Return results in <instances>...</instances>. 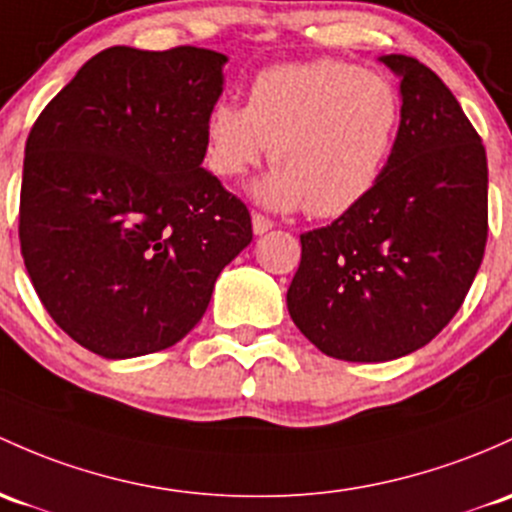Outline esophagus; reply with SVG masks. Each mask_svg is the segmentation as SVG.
I'll return each mask as SVG.
<instances>
[{
  "label": "esophagus",
  "mask_w": 512,
  "mask_h": 512,
  "mask_svg": "<svg viewBox=\"0 0 512 512\" xmlns=\"http://www.w3.org/2000/svg\"><path fill=\"white\" fill-rule=\"evenodd\" d=\"M251 227H254V234L256 236H261V234L271 232L273 222L268 217H263V214H254V217H251Z\"/></svg>",
  "instance_id": "esophagus-1"
}]
</instances>
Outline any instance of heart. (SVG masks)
Instances as JSON below:
<instances>
[{
	"mask_svg": "<svg viewBox=\"0 0 512 512\" xmlns=\"http://www.w3.org/2000/svg\"><path fill=\"white\" fill-rule=\"evenodd\" d=\"M403 97L386 75L322 58L261 70L246 107L214 102L205 119V166L236 180L268 156L251 185L261 207L339 217L371 195L398 144Z\"/></svg>",
	"mask_w": 512,
	"mask_h": 512,
	"instance_id": "1",
	"label": "heart"
}]
</instances>
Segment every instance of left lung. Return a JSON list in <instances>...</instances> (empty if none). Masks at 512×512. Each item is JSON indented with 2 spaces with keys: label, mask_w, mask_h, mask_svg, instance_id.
I'll return each instance as SVG.
<instances>
[{
  "label": "left lung",
  "mask_w": 512,
  "mask_h": 512,
  "mask_svg": "<svg viewBox=\"0 0 512 512\" xmlns=\"http://www.w3.org/2000/svg\"><path fill=\"white\" fill-rule=\"evenodd\" d=\"M400 80L403 126L371 195L300 236L288 312L322 354L376 364L432 342L464 302L488 236L486 148L427 65L378 58Z\"/></svg>",
  "instance_id": "left-lung-1"
}]
</instances>
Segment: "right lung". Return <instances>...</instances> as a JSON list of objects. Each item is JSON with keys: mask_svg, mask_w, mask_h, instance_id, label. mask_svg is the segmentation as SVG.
Instances as JSON below:
<instances>
[{"mask_svg": "<svg viewBox=\"0 0 512 512\" xmlns=\"http://www.w3.org/2000/svg\"><path fill=\"white\" fill-rule=\"evenodd\" d=\"M227 56L97 53L26 141L19 239L48 315L102 359L173 346L205 315L251 214L205 161Z\"/></svg>", "mask_w": 512, "mask_h": 512, "instance_id": "1", "label": "right lung"}]
</instances>
